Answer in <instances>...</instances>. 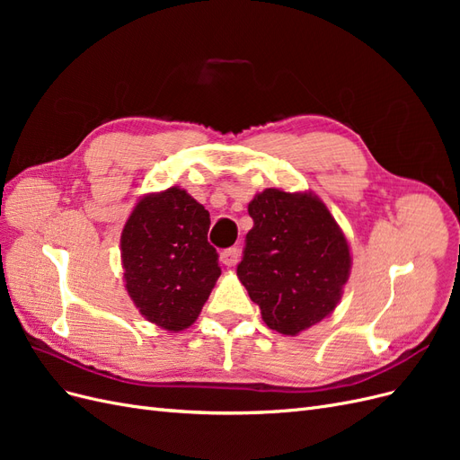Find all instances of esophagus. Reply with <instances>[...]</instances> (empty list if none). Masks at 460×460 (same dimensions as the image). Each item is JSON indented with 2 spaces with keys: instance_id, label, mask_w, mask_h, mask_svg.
<instances>
[{
  "instance_id": "obj_1",
  "label": "esophagus",
  "mask_w": 460,
  "mask_h": 460,
  "mask_svg": "<svg viewBox=\"0 0 460 460\" xmlns=\"http://www.w3.org/2000/svg\"><path fill=\"white\" fill-rule=\"evenodd\" d=\"M220 259H222V262L226 264V267H235V264H238V261H240V249L238 247L225 249V252L220 253Z\"/></svg>"
}]
</instances>
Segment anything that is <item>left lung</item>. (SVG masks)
Returning <instances> with one entry per match:
<instances>
[{"mask_svg": "<svg viewBox=\"0 0 460 460\" xmlns=\"http://www.w3.org/2000/svg\"><path fill=\"white\" fill-rule=\"evenodd\" d=\"M238 278L270 330L297 336L326 318L349 280L351 253L328 207L311 191L267 188L247 205Z\"/></svg>", "mask_w": 460, "mask_h": 460, "instance_id": "left-lung-1", "label": "left lung"}]
</instances>
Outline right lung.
I'll return each instance as SVG.
<instances>
[{
    "label": "right lung",
    "instance_id": "right-lung-1",
    "mask_svg": "<svg viewBox=\"0 0 460 460\" xmlns=\"http://www.w3.org/2000/svg\"><path fill=\"white\" fill-rule=\"evenodd\" d=\"M208 225L207 208L172 186L144 196L122 228L124 286L140 314L163 330L180 332L196 323L218 280Z\"/></svg>",
    "mask_w": 460,
    "mask_h": 460
}]
</instances>
